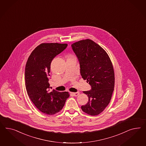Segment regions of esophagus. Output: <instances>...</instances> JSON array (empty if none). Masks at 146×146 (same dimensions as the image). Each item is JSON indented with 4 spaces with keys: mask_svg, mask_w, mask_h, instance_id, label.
Wrapping results in <instances>:
<instances>
[{
    "mask_svg": "<svg viewBox=\"0 0 146 146\" xmlns=\"http://www.w3.org/2000/svg\"><path fill=\"white\" fill-rule=\"evenodd\" d=\"M71 94L74 96H77L80 94L79 92H76V93H71Z\"/></svg>",
    "mask_w": 146,
    "mask_h": 146,
    "instance_id": "34e87169",
    "label": "esophagus"
}]
</instances>
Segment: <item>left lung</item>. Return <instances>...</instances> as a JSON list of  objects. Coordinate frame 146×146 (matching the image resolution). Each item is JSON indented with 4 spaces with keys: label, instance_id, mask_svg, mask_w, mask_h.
Returning a JSON list of instances; mask_svg holds the SVG:
<instances>
[{
    "label": "left lung",
    "instance_id": "1",
    "mask_svg": "<svg viewBox=\"0 0 146 146\" xmlns=\"http://www.w3.org/2000/svg\"><path fill=\"white\" fill-rule=\"evenodd\" d=\"M71 46L78 58L81 75L92 87L83 92L88 102L81 109L91 115H99L109 104L114 90L112 62L106 51L92 40H81Z\"/></svg>",
    "mask_w": 146,
    "mask_h": 146
}]
</instances>
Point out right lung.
<instances>
[{
    "label": "right lung",
    "instance_id": "add662e5",
    "mask_svg": "<svg viewBox=\"0 0 146 146\" xmlns=\"http://www.w3.org/2000/svg\"><path fill=\"white\" fill-rule=\"evenodd\" d=\"M67 46V44L42 43L32 51L27 62V92L36 107L46 115H54L61 110L70 96L67 92L50 91L49 83L51 62Z\"/></svg>",
    "mask_w": 146,
    "mask_h": 146
}]
</instances>
